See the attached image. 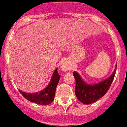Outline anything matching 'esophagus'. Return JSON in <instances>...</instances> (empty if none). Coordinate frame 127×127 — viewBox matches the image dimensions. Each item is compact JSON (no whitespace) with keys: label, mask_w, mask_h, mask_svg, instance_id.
I'll return each instance as SVG.
<instances>
[{"label":"esophagus","mask_w":127,"mask_h":127,"mask_svg":"<svg viewBox=\"0 0 127 127\" xmlns=\"http://www.w3.org/2000/svg\"><path fill=\"white\" fill-rule=\"evenodd\" d=\"M61 68H62L63 70L64 71H68V69H69L68 66H67V64H63L62 66V67H61Z\"/></svg>","instance_id":"34e87169"}]
</instances>
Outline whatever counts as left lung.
<instances>
[{
    "label": "left lung",
    "mask_w": 127,
    "mask_h": 127,
    "mask_svg": "<svg viewBox=\"0 0 127 127\" xmlns=\"http://www.w3.org/2000/svg\"><path fill=\"white\" fill-rule=\"evenodd\" d=\"M116 65L113 73L109 78L93 85L88 84L83 80L79 73L74 71L73 75L76 80L75 94L78 100L84 104H90L103 97L108 91L113 80L116 70Z\"/></svg>",
    "instance_id": "left-lung-1"
}]
</instances>
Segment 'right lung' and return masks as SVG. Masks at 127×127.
Returning a JSON list of instances; mask_svg holds the SVG:
<instances>
[{"label":"right lung","instance_id":"1","mask_svg":"<svg viewBox=\"0 0 127 127\" xmlns=\"http://www.w3.org/2000/svg\"><path fill=\"white\" fill-rule=\"evenodd\" d=\"M59 78L60 75L58 73V68H56L54 71L49 85L42 91L35 93H27L23 92L21 90H19V91L25 99H27L30 102L44 106L49 105L53 101L54 99L56 89L59 83Z\"/></svg>","mask_w":127,"mask_h":127}]
</instances>
